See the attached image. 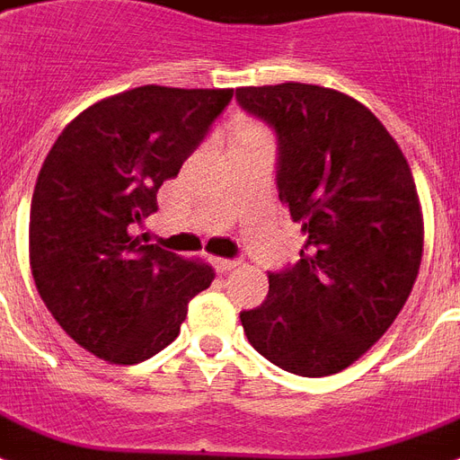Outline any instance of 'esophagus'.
<instances>
[{"label": "esophagus", "instance_id": "34e87169", "mask_svg": "<svg viewBox=\"0 0 460 460\" xmlns=\"http://www.w3.org/2000/svg\"><path fill=\"white\" fill-rule=\"evenodd\" d=\"M213 263H216V269H218L220 273H226V270H233L240 261H234V259H213Z\"/></svg>", "mask_w": 460, "mask_h": 460}]
</instances>
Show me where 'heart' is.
<instances>
[{"mask_svg": "<svg viewBox=\"0 0 460 460\" xmlns=\"http://www.w3.org/2000/svg\"><path fill=\"white\" fill-rule=\"evenodd\" d=\"M254 134H256V131H249V134H247V137H254Z\"/></svg>", "mask_w": 460, "mask_h": 460, "instance_id": "obj_1", "label": "heart"}]
</instances>
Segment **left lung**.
<instances>
[{
    "label": "left lung",
    "mask_w": 460,
    "mask_h": 460,
    "mask_svg": "<svg viewBox=\"0 0 460 460\" xmlns=\"http://www.w3.org/2000/svg\"><path fill=\"white\" fill-rule=\"evenodd\" d=\"M279 138L276 187L307 237L300 261L269 270L261 307L240 312L256 352L300 376L336 375L386 333L418 279V191L384 124L309 84L237 88Z\"/></svg>",
    "instance_id": "8db88e82"
}]
</instances>
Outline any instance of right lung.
<instances>
[{
	"label": "right lung",
	"mask_w": 460,
	"mask_h": 460,
	"mask_svg": "<svg viewBox=\"0 0 460 460\" xmlns=\"http://www.w3.org/2000/svg\"><path fill=\"white\" fill-rule=\"evenodd\" d=\"M230 101V88L141 85L95 102L49 148L31 201V269L59 326L98 358H153L211 286V266L141 244L134 227Z\"/></svg>",
	"instance_id": "1"
}]
</instances>
